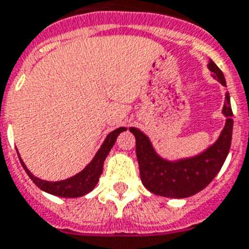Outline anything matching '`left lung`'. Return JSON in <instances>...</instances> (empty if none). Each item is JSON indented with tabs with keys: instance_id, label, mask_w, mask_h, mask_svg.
Here are the masks:
<instances>
[{
	"instance_id": "8db88e82",
	"label": "left lung",
	"mask_w": 249,
	"mask_h": 249,
	"mask_svg": "<svg viewBox=\"0 0 249 249\" xmlns=\"http://www.w3.org/2000/svg\"><path fill=\"white\" fill-rule=\"evenodd\" d=\"M208 68L213 72V77L215 79H218L223 86H227L224 74L212 59L209 60ZM223 114L227 120L218 141L197 156L175 162L163 160L162 157L158 156L150 143L149 138L139 129H129L135 137V150L139 163V172L145 189L149 190L154 195L173 199L189 197L205 189L218 175L231 149L233 111L231 106V97L228 92L225 93Z\"/></svg>"
}]
</instances>
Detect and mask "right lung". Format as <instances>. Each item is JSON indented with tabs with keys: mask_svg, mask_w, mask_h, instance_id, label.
I'll return each instance as SVG.
<instances>
[{
	"mask_svg": "<svg viewBox=\"0 0 249 249\" xmlns=\"http://www.w3.org/2000/svg\"><path fill=\"white\" fill-rule=\"evenodd\" d=\"M125 130H126V128H118L111 131L104 141L101 148L97 150L93 160L81 172L77 173L76 176L70 177V178L63 179V181L50 182V181L37 178L28 170V167L25 166L21 158L20 157L18 158H20V162H21L24 170L28 173V176L33 179V182L40 190L54 196H59V197H79V196L86 195L95 189V186L97 185L100 176H101L106 157L110 153V150L116 142V138L119 137V134Z\"/></svg>",
	"mask_w": 249,
	"mask_h": 249,
	"instance_id": "right-lung-1",
	"label": "right lung"
}]
</instances>
